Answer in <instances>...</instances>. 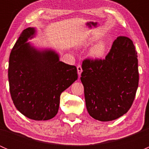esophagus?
Segmentation results:
<instances>
[{"label": "esophagus", "mask_w": 149, "mask_h": 149, "mask_svg": "<svg viewBox=\"0 0 149 149\" xmlns=\"http://www.w3.org/2000/svg\"><path fill=\"white\" fill-rule=\"evenodd\" d=\"M77 71H78V74H79V76L80 77L81 76V74L82 73V68L81 65H79L77 66Z\"/></svg>", "instance_id": "34e87169"}]
</instances>
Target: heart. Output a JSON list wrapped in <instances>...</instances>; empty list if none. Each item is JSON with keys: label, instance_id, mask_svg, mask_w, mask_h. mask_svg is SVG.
<instances>
[{"label": "heart", "instance_id": "heart-1", "mask_svg": "<svg viewBox=\"0 0 149 149\" xmlns=\"http://www.w3.org/2000/svg\"><path fill=\"white\" fill-rule=\"evenodd\" d=\"M107 51L106 42L104 41L100 42L94 45L90 49V55L94 59H101L104 56Z\"/></svg>", "mask_w": 149, "mask_h": 149}]
</instances>
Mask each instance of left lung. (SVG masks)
Returning <instances> with one entry per match:
<instances>
[{
  "mask_svg": "<svg viewBox=\"0 0 149 149\" xmlns=\"http://www.w3.org/2000/svg\"><path fill=\"white\" fill-rule=\"evenodd\" d=\"M137 58L133 41L120 36L105 59L84 61L81 81L90 116L112 121L130 109L139 86Z\"/></svg>",
  "mask_w": 149,
  "mask_h": 149,
  "instance_id": "obj_1",
  "label": "left lung"
}]
</instances>
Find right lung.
I'll return each mask as SVG.
<instances>
[{
    "label": "right lung",
    "mask_w": 149,
    "mask_h": 149,
    "mask_svg": "<svg viewBox=\"0 0 149 149\" xmlns=\"http://www.w3.org/2000/svg\"><path fill=\"white\" fill-rule=\"evenodd\" d=\"M37 34L25 29L9 57L8 82L16 109L34 120H47L57 115L61 93L78 79L76 67L60 61L51 48L36 47L29 40Z\"/></svg>",
    "instance_id": "add662e5"
}]
</instances>
